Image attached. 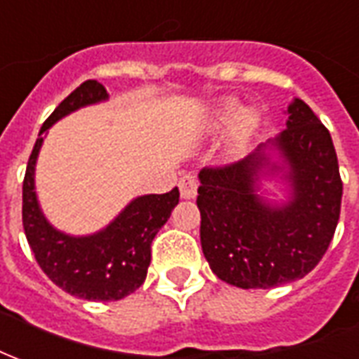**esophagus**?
<instances>
[{"mask_svg": "<svg viewBox=\"0 0 359 359\" xmlns=\"http://www.w3.org/2000/svg\"><path fill=\"white\" fill-rule=\"evenodd\" d=\"M198 182L195 176H183L180 180V193H182V198H195L197 195Z\"/></svg>", "mask_w": 359, "mask_h": 359, "instance_id": "1", "label": "esophagus"}]
</instances>
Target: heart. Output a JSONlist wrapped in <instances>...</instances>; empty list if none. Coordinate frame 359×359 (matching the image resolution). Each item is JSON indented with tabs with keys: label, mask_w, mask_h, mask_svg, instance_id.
<instances>
[{
	"label": "heart",
	"mask_w": 359,
	"mask_h": 359,
	"mask_svg": "<svg viewBox=\"0 0 359 359\" xmlns=\"http://www.w3.org/2000/svg\"><path fill=\"white\" fill-rule=\"evenodd\" d=\"M229 122H233L231 141H233V145L241 147L255 133L256 126H258V116L250 109L241 111L239 103L235 99H224L212 112V126L214 128H222V126L229 124Z\"/></svg>",
	"instance_id": "heart-1"
}]
</instances>
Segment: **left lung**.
<instances>
[{
    "label": "left lung",
    "instance_id": "1",
    "mask_svg": "<svg viewBox=\"0 0 359 359\" xmlns=\"http://www.w3.org/2000/svg\"><path fill=\"white\" fill-rule=\"evenodd\" d=\"M283 132L243 161L198 172L201 245L214 276L241 289H271L308 276L341 216L333 140L294 97ZM281 181L284 198L263 187Z\"/></svg>",
    "mask_w": 359,
    "mask_h": 359
}]
</instances>
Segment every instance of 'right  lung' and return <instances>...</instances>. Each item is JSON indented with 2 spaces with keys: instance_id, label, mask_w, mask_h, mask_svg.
Returning a JSON list of instances; mask_svg holds the SVG:
<instances>
[{
  "instance_id": "1",
  "label": "right lung",
  "mask_w": 359,
  "mask_h": 359,
  "mask_svg": "<svg viewBox=\"0 0 359 359\" xmlns=\"http://www.w3.org/2000/svg\"><path fill=\"white\" fill-rule=\"evenodd\" d=\"M103 101H109L103 83L88 80L55 109L41 126L22 183V226L40 268L69 294L93 302L120 300L140 289L147 277L154 235L180 203L177 187L164 195H141L91 235L65 233L46 218L36 193V162L47 130L78 109Z\"/></svg>"
}]
</instances>
